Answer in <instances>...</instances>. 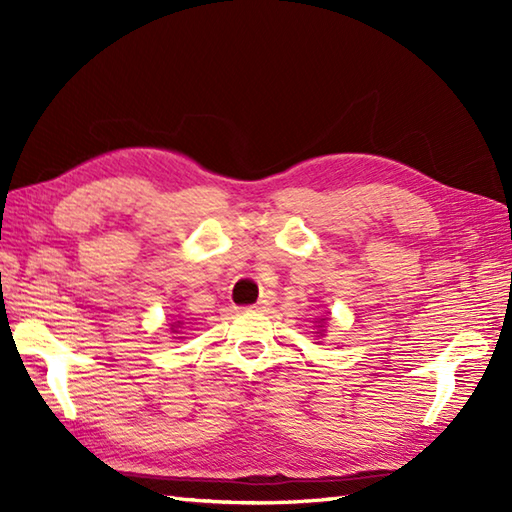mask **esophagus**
<instances>
[{
  "mask_svg": "<svg viewBox=\"0 0 512 512\" xmlns=\"http://www.w3.org/2000/svg\"><path fill=\"white\" fill-rule=\"evenodd\" d=\"M270 303H273V299H270V297H262V299H259L257 303H255V310H259V312H262V310H266L268 306H270Z\"/></svg>",
  "mask_w": 512,
  "mask_h": 512,
  "instance_id": "obj_1",
  "label": "esophagus"
}]
</instances>
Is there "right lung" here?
<instances>
[{"instance_id": "add662e5", "label": "right lung", "mask_w": 512, "mask_h": 512, "mask_svg": "<svg viewBox=\"0 0 512 512\" xmlns=\"http://www.w3.org/2000/svg\"><path fill=\"white\" fill-rule=\"evenodd\" d=\"M178 323H180V321H178ZM173 328H176V325H173Z\"/></svg>"}]
</instances>
